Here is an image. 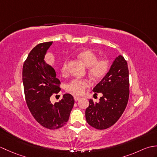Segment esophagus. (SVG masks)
Segmentation results:
<instances>
[{
  "label": "esophagus",
  "instance_id": "34e87169",
  "mask_svg": "<svg viewBox=\"0 0 157 157\" xmlns=\"http://www.w3.org/2000/svg\"><path fill=\"white\" fill-rule=\"evenodd\" d=\"M81 98L79 97V96H74V100L75 101H78L79 100H80Z\"/></svg>",
  "mask_w": 157,
  "mask_h": 157
}]
</instances>
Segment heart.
<instances>
[{"instance_id": "b5f03b06", "label": "heart", "mask_w": 157, "mask_h": 157, "mask_svg": "<svg viewBox=\"0 0 157 157\" xmlns=\"http://www.w3.org/2000/svg\"><path fill=\"white\" fill-rule=\"evenodd\" d=\"M79 61L88 67V71L90 76L93 79H98L104 77L108 71L109 63L106 60H98V57L94 52L90 50L82 51L77 55ZM67 69V62L63 63L62 67V71H65ZM90 82L88 79H75L67 86V90L76 95L82 94L85 89L88 88Z\"/></svg>"}]
</instances>
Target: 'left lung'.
<instances>
[{
    "label": "left lung",
    "mask_w": 157,
    "mask_h": 157,
    "mask_svg": "<svg viewBox=\"0 0 157 157\" xmlns=\"http://www.w3.org/2000/svg\"><path fill=\"white\" fill-rule=\"evenodd\" d=\"M129 70L124 57L119 55L113 61L109 71L92 91L101 93L98 102L89 100L86 110L88 123L98 129L114 125L125 111L129 99Z\"/></svg>",
    "instance_id": "obj_1"
}]
</instances>
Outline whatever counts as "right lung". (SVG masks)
<instances>
[{"label": "right lung", "mask_w": 157, "mask_h": 157, "mask_svg": "<svg viewBox=\"0 0 157 157\" xmlns=\"http://www.w3.org/2000/svg\"><path fill=\"white\" fill-rule=\"evenodd\" d=\"M52 42L39 44L29 53L23 66L22 79L25 101L32 115L40 124L50 129L64 126L74 105L70 94L52 104L50 97L58 93L60 80L55 69L46 63L45 55Z\"/></svg>", "instance_id": "1"}]
</instances>
